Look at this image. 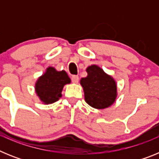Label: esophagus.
<instances>
[{
	"label": "esophagus",
	"instance_id": "1",
	"mask_svg": "<svg viewBox=\"0 0 159 159\" xmlns=\"http://www.w3.org/2000/svg\"><path fill=\"white\" fill-rule=\"evenodd\" d=\"M71 81H72V83H74V84H77V83L79 82V77L77 76V75H72V76H71Z\"/></svg>",
	"mask_w": 159,
	"mask_h": 159
}]
</instances>
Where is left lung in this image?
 <instances>
[{
	"label": "left lung",
	"mask_w": 159,
	"mask_h": 159,
	"mask_svg": "<svg viewBox=\"0 0 159 159\" xmlns=\"http://www.w3.org/2000/svg\"><path fill=\"white\" fill-rule=\"evenodd\" d=\"M88 75L80 80L84 99L95 109H104L113 104L117 97V84L113 77L107 75L99 66L87 67Z\"/></svg>",
	"instance_id": "8db88e82"
}]
</instances>
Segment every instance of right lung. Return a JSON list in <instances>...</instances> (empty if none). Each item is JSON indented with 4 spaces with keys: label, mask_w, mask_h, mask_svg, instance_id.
Segmentation results:
<instances>
[{
    "label": "right lung",
    "mask_w": 159,
    "mask_h": 159,
    "mask_svg": "<svg viewBox=\"0 0 159 159\" xmlns=\"http://www.w3.org/2000/svg\"><path fill=\"white\" fill-rule=\"evenodd\" d=\"M70 83L71 80L65 71H57L55 67H48L38 78L35 91L43 103L51 104L60 99L64 85Z\"/></svg>",
    "instance_id": "obj_1"
}]
</instances>
